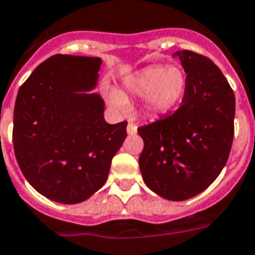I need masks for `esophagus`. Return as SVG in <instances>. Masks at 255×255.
<instances>
[{"instance_id":"34e87169","label":"esophagus","mask_w":255,"mask_h":255,"mask_svg":"<svg viewBox=\"0 0 255 255\" xmlns=\"http://www.w3.org/2000/svg\"><path fill=\"white\" fill-rule=\"evenodd\" d=\"M137 132V126L134 123H128L127 126V133L128 134H134Z\"/></svg>"}]
</instances>
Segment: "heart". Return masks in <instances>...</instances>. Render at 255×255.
Listing matches in <instances>:
<instances>
[{
    "label": "heart",
    "mask_w": 255,
    "mask_h": 255,
    "mask_svg": "<svg viewBox=\"0 0 255 255\" xmlns=\"http://www.w3.org/2000/svg\"><path fill=\"white\" fill-rule=\"evenodd\" d=\"M126 92L142 97V107L150 117H161L174 111L185 97L187 74L181 65H152L128 78ZM114 106L126 107L127 102L121 93L110 95Z\"/></svg>",
    "instance_id": "1"
}]
</instances>
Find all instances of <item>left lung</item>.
I'll return each instance as SVG.
<instances>
[{
	"label": "left lung",
	"instance_id": "left-lung-1",
	"mask_svg": "<svg viewBox=\"0 0 255 255\" xmlns=\"http://www.w3.org/2000/svg\"><path fill=\"white\" fill-rule=\"evenodd\" d=\"M174 56L187 74L185 97L174 114L138 128L144 141L138 165L152 191L181 202L204 191L228 161L236 99L212 60L187 49Z\"/></svg>",
	"mask_w": 255,
	"mask_h": 255
}]
</instances>
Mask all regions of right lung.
<instances>
[{
	"mask_svg": "<svg viewBox=\"0 0 255 255\" xmlns=\"http://www.w3.org/2000/svg\"><path fill=\"white\" fill-rule=\"evenodd\" d=\"M99 57L55 55L24 81L14 107L13 144L20 170L45 198L84 202L102 187L127 137V122L109 124L97 86Z\"/></svg>",
	"mask_w": 255,
	"mask_h": 255,
	"instance_id": "obj_1",
	"label": "right lung"
}]
</instances>
